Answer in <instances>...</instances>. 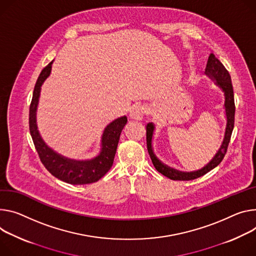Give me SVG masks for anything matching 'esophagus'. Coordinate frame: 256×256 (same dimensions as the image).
Here are the masks:
<instances>
[{"mask_svg": "<svg viewBox=\"0 0 256 256\" xmlns=\"http://www.w3.org/2000/svg\"><path fill=\"white\" fill-rule=\"evenodd\" d=\"M145 112L146 110L144 106H141V105L134 106L130 112V118L132 120H142L145 115Z\"/></svg>", "mask_w": 256, "mask_h": 256, "instance_id": "1", "label": "esophagus"}]
</instances>
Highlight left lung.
<instances>
[{
  "mask_svg": "<svg viewBox=\"0 0 256 256\" xmlns=\"http://www.w3.org/2000/svg\"><path fill=\"white\" fill-rule=\"evenodd\" d=\"M205 74L212 80H214L216 84L218 86L222 92H224V109H226V126L224 130V141L220 145V148L216 152V154L214 156V158L209 161L203 168L191 172H184L176 170L174 168H172L162 162L155 156L152 148V136L154 132V124L152 122L148 124L146 126V140H147V149L150 155V158L152 160V164L157 172L166 176V178L174 180H195L197 178H200L210 172L214 168H216L222 160L224 159L228 146L230 140L232 132H233L234 128V122H235V100H234V90L233 84H232L230 76L228 72L226 69V67L222 65V63L214 56V53H212L208 57V61L205 68Z\"/></svg>",
  "mask_w": 256,
  "mask_h": 256,
  "instance_id": "obj_1",
  "label": "left lung"
}]
</instances>
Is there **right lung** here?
I'll use <instances>...</instances> for the list:
<instances>
[{
	"mask_svg": "<svg viewBox=\"0 0 256 256\" xmlns=\"http://www.w3.org/2000/svg\"><path fill=\"white\" fill-rule=\"evenodd\" d=\"M52 62L46 66L34 86L32 103L30 106V132L34 147L44 166L55 178L72 184H86L99 180L111 168L118 149L122 130L128 122L126 116H122L110 122L104 130L101 152L90 160H74L66 158L49 148L38 130L36 108L40 92V86L50 74Z\"/></svg>",
	"mask_w": 256,
	"mask_h": 256,
	"instance_id": "1",
	"label": "right lung"
}]
</instances>
